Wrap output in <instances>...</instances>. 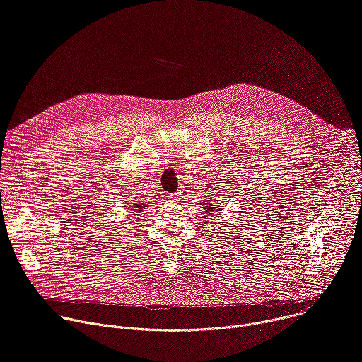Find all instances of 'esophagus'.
Returning a JSON list of instances; mask_svg holds the SVG:
<instances>
[{"label":"esophagus","instance_id":"34e87169","mask_svg":"<svg viewBox=\"0 0 362 362\" xmlns=\"http://www.w3.org/2000/svg\"><path fill=\"white\" fill-rule=\"evenodd\" d=\"M172 200H177V199H180V192H177V193H173V194H170L169 196Z\"/></svg>","mask_w":362,"mask_h":362}]
</instances>
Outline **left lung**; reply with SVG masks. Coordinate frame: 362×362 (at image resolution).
I'll return each mask as SVG.
<instances>
[{
    "mask_svg": "<svg viewBox=\"0 0 362 362\" xmlns=\"http://www.w3.org/2000/svg\"><path fill=\"white\" fill-rule=\"evenodd\" d=\"M211 200L208 202V200H206V203H204V208H203V214H204V218L206 216H211L212 218V221H214V218H216L218 219V211H223V208H222V206H219V204H215L214 203V200H212V197H209ZM204 202V200H203Z\"/></svg>",
    "mask_w": 362,
    "mask_h": 362,
    "instance_id": "1",
    "label": "left lung"
}]
</instances>
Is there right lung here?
<instances>
[{"mask_svg": "<svg viewBox=\"0 0 362 362\" xmlns=\"http://www.w3.org/2000/svg\"><path fill=\"white\" fill-rule=\"evenodd\" d=\"M143 208H147V204H136V206H134V209H132V211H134L136 214H139Z\"/></svg>", "mask_w": 362, "mask_h": 362, "instance_id": "right-lung-1", "label": "right lung"}]
</instances>
